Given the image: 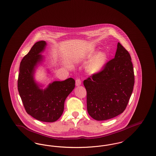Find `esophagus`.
Masks as SVG:
<instances>
[{
	"mask_svg": "<svg viewBox=\"0 0 156 156\" xmlns=\"http://www.w3.org/2000/svg\"><path fill=\"white\" fill-rule=\"evenodd\" d=\"M75 84L76 86H80L81 85V80L80 79H76L75 81Z\"/></svg>",
	"mask_w": 156,
	"mask_h": 156,
	"instance_id": "1",
	"label": "esophagus"
}]
</instances>
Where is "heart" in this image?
<instances>
[{
	"label": "heart",
	"instance_id": "1",
	"mask_svg": "<svg viewBox=\"0 0 156 156\" xmlns=\"http://www.w3.org/2000/svg\"><path fill=\"white\" fill-rule=\"evenodd\" d=\"M95 54V52L90 53L88 55V58H92ZM107 59V56L105 52H100L97 56L92 59L87 66V70L90 73H96L99 72L104 67L106 61Z\"/></svg>",
	"mask_w": 156,
	"mask_h": 156
}]
</instances>
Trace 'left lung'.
Returning <instances> with one entry per match:
<instances>
[{"label": "left lung", "instance_id": "1", "mask_svg": "<svg viewBox=\"0 0 156 156\" xmlns=\"http://www.w3.org/2000/svg\"><path fill=\"white\" fill-rule=\"evenodd\" d=\"M131 60L129 52L118 43L115 58L83 81L87 111L93 119H111L125 110L134 84Z\"/></svg>", "mask_w": 156, "mask_h": 156}]
</instances>
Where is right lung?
<instances>
[{"label": "right lung", "instance_id": "add662e5", "mask_svg": "<svg viewBox=\"0 0 156 156\" xmlns=\"http://www.w3.org/2000/svg\"><path fill=\"white\" fill-rule=\"evenodd\" d=\"M46 43L40 41L31 47L20 62L17 88L26 112L34 119L53 122L62 115L64 102L75 87L72 78L63 81H54L44 90L40 89L33 79L37 64L42 59L39 53L44 50Z\"/></svg>", "mask_w": 156, "mask_h": 156}]
</instances>
